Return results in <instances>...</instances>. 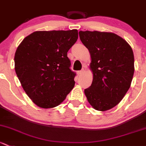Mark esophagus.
I'll use <instances>...</instances> for the list:
<instances>
[{
  "label": "esophagus",
  "instance_id": "34e87169",
  "mask_svg": "<svg viewBox=\"0 0 146 146\" xmlns=\"http://www.w3.org/2000/svg\"><path fill=\"white\" fill-rule=\"evenodd\" d=\"M84 73H85V70H84V69H82V70H80V71L78 72V76H82V75H83Z\"/></svg>",
  "mask_w": 146,
  "mask_h": 146
}]
</instances>
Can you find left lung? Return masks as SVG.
Listing matches in <instances>:
<instances>
[{"mask_svg":"<svg viewBox=\"0 0 146 146\" xmlns=\"http://www.w3.org/2000/svg\"><path fill=\"white\" fill-rule=\"evenodd\" d=\"M91 56V86L85 89L87 101L95 110L106 111L117 106L129 89L134 73L133 50L128 42L110 32H79Z\"/></svg>","mask_w":146,"mask_h":146,"instance_id":"1","label":"left lung"}]
</instances>
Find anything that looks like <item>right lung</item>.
<instances>
[{
  "instance_id": "1",
  "label": "right lung",
  "mask_w": 146,
  "mask_h": 146,
  "mask_svg": "<svg viewBox=\"0 0 146 146\" xmlns=\"http://www.w3.org/2000/svg\"><path fill=\"white\" fill-rule=\"evenodd\" d=\"M78 38L77 29L40 31L26 37L15 55V69L23 89L38 106L61 104L75 85L67 52Z\"/></svg>"
}]
</instances>
